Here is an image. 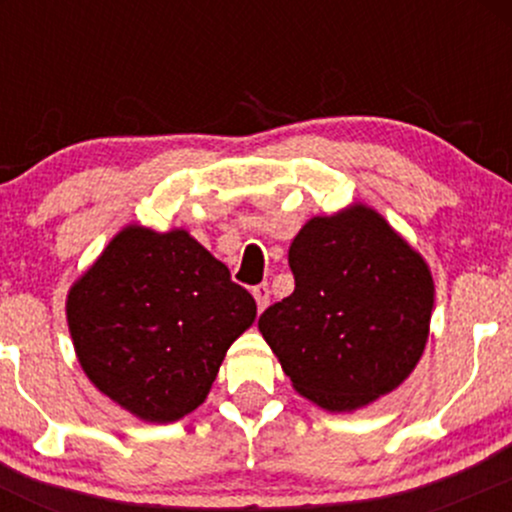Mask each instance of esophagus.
Returning a JSON list of instances; mask_svg holds the SVG:
<instances>
[{
    "instance_id": "esophagus-1",
    "label": "esophagus",
    "mask_w": 512,
    "mask_h": 512,
    "mask_svg": "<svg viewBox=\"0 0 512 512\" xmlns=\"http://www.w3.org/2000/svg\"><path fill=\"white\" fill-rule=\"evenodd\" d=\"M252 296H255L257 308L264 310V308H267V303H269V286L267 284L255 286V289H252Z\"/></svg>"
}]
</instances>
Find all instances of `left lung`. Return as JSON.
<instances>
[{
	"label": "left lung",
	"instance_id": "obj_1",
	"mask_svg": "<svg viewBox=\"0 0 512 512\" xmlns=\"http://www.w3.org/2000/svg\"><path fill=\"white\" fill-rule=\"evenodd\" d=\"M296 289L260 315L298 395L354 411L409 378L428 339L433 276L366 204L315 216L289 248Z\"/></svg>",
	"mask_w": 512,
	"mask_h": 512
}]
</instances>
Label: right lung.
Returning a JSON list of instances; mask_svg holds the SVG:
<instances>
[{
	"mask_svg": "<svg viewBox=\"0 0 512 512\" xmlns=\"http://www.w3.org/2000/svg\"><path fill=\"white\" fill-rule=\"evenodd\" d=\"M255 315V298L182 228H122L67 296L88 380L151 424H173L207 399Z\"/></svg>",
	"mask_w": 512,
	"mask_h": 512,
	"instance_id": "obj_1",
	"label": "right lung"
}]
</instances>
